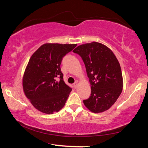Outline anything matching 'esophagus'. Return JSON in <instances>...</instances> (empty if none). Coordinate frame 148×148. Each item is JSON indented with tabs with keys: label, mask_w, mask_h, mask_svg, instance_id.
<instances>
[{
	"label": "esophagus",
	"mask_w": 148,
	"mask_h": 148,
	"mask_svg": "<svg viewBox=\"0 0 148 148\" xmlns=\"http://www.w3.org/2000/svg\"><path fill=\"white\" fill-rule=\"evenodd\" d=\"M73 87H74V89L77 88V82H75V83L73 85Z\"/></svg>",
	"instance_id": "1"
}]
</instances>
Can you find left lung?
Wrapping results in <instances>:
<instances>
[{
	"label": "left lung",
	"mask_w": 148,
	"mask_h": 148,
	"mask_svg": "<svg viewBox=\"0 0 148 148\" xmlns=\"http://www.w3.org/2000/svg\"><path fill=\"white\" fill-rule=\"evenodd\" d=\"M73 52L82 57L91 84V96L84 100V105L93 113L106 111L116 102L123 87L118 60L109 47L97 42L80 45Z\"/></svg>",
	"instance_id": "obj_1"
}]
</instances>
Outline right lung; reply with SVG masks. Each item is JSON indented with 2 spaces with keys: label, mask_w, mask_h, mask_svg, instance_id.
Listing matches in <instances>:
<instances>
[{
  "label": "right lung",
  "mask_w": 148,
  "mask_h": 148,
  "mask_svg": "<svg viewBox=\"0 0 148 148\" xmlns=\"http://www.w3.org/2000/svg\"><path fill=\"white\" fill-rule=\"evenodd\" d=\"M77 46L46 43L32 55L23 76L24 93L35 108L51 114L64 107L72 89L64 83L62 59Z\"/></svg>",
  "instance_id": "1"
}]
</instances>
